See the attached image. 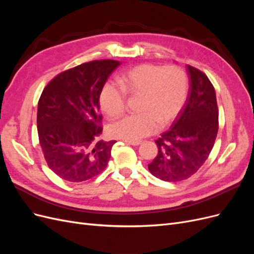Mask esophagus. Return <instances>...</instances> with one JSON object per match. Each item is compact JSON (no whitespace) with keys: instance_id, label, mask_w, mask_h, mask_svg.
Listing matches in <instances>:
<instances>
[{"instance_id":"34e87169","label":"esophagus","mask_w":254,"mask_h":254,"mask_svg":"<svg viewBox=\"0 0 254 254\" xmlns=\"http://www.w3.org/2000/svg\"><path fill=\"white\" fill-rule=\"evenodd\" d=\"M124 142L128 145H132V146H137V145H140L142 143L141 141H127V140H125Z\"/></svg>"}]
</instances>
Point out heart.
<instances>
[{"mask_svg": "<svg viewBox=\"0 0 254 254\" xmlns=\"http://www.w3.org/2000/svg\"><path fill=\"white\" fill-rule=\"evenodd\" d=\"M120 88L106 83L99 93V106L107 118L115 119L126 108V95L139 96L137 113L127 115L107 128L109 136L136 141L165 128L178 117L186 104L188 76L178 65L139 64L119 75Z\"/></svg>", "mask_w": 254, "mask_h": 254, "instance_id": "b5f03b06", "label": "heart"}]
</instances>
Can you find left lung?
<instances>
[{"label": "left lung", "instance_id": "left-lung-1", "mask_svg": "<svg viewBox=\"0 0 254 254\" xmlns=\"http://www.w3.org/2000/svg\"><path fill=\"white\" fill-rule=\"evenodd\" d=\"M190 91L172 127L156 140L158 155L148 164L157 178L177 182L194 175L205 162L218 132L216 93L207 76L187 65Z\"/></svg>", "mask_w": 254, "mask_h": 254}]
</instances>
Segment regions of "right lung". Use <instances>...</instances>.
<instances>
[{
	"instance_id": "add662e5",
	"label": "right lung",
	"mask_w": 254,
	"mask_h": 254,
	"mask_svg": "<svg viewBox=\"0 0 254 254\" xmlns=\"http://www.w3.org/2000/svg\"><path fill=\"white\" fill-rule=\"evenodd\" d=\"M121 64L94 60L58 74L38 103L37 128L44 159L61 179L81 182L101 174L117 141L99 140L103 132L99 93Z\"/></svg>"
}]
</instances>
